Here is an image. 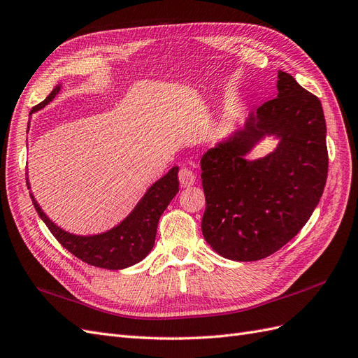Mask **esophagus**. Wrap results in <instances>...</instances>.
I'll list each match as a JSON object with an SVG mask.
<instances>
[{
	"mask_svg": "<svg viewBox=\"0 0 358 358\" xmlns=\"http://www.w3.org/2000/svg\"><path fill=\"white\" fill-rule=\"evenodd\" d=\"M179 182L182 188H189L196 183V175L188 167H182L179 170Z\"/></svg>",
	"mask_w": 358,
	"mask_h": 358,
	"instance_id": "obj_1",
	"label": "esophagus"
}]
</instances>
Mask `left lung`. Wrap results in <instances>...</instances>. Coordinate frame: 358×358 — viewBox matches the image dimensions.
Masks as SVG:
<instances>
[{
    "label": "left lung",
    "instance_id": "left-lung-1",
    "mask_svg": "<svg viewBox=\"0 0 358 358\" xmlns=\"http://www.w3.org/2000/svg\"><path fill=\"white\" fill-rule=\"evenodd\" d=\"M278 96L248 116L243 129L201 158L206 210L201 231L220 255L257 262L279 251L308 222L329 171L321 101L278 73ZM264 134L281 138L272 155H244Z\"/></svg>",
    "mask_w": 358,
    "mask_h": 358
}]
</instances>
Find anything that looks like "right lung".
Masks as SVG:
<instances>
[{
	"label": "right lung",
	"mask_w": 358,
	"mask_h": 358,
	"mask_svg": "<svg viewBox=\"0 0 358 358\" xmlns=\"http://www.w3.org/2000/svg\"><path fill=\"white\" fill-rule=\"evenodd\" d=\"M58 92L59 86H57L31 112H36L46 106ZM178 170V167H173L164 178L155 182L148 189L145 197L138 201L134 210L121 224L110 231L96 236H74L61 230L40 209L32 194L29 196L43 222L69 252L94 267L119 270L142 262L154 248L159 216L179 191Z\"/></svg>",
	"instance_id": "right-lung-1"
}]
</instances>
